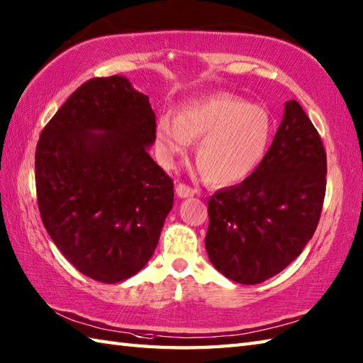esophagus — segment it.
Wrapping results in <instances>:
<instances>
[{"mask_svg":"<svg viewBox=\"0 0 363 363\" xmlns=\"http://www.w3.org/2000/svg\"><path fill=\"white\" fill-rule=\"evenodd\" d=\"M196 194L195 189L189 187L187 184H177L176 186V195L179 198H187V196H194Z\"/></svg>","mask_w":363,"mask_h":363,"instance_id":"34e87169","label":"esophagus"}]
</instances>
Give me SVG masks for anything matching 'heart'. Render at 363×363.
I'll return each instance as SVG.
<instances>
[{
    "instance_id": "b5f03b06",
    "label": "heart",
    "mask_w": 363,
    "mask_h": 363,
    "mask_svg": "<svg viewBox=\"0 0 363 363\" xmlns=\"http://www.w3.org/2000/svg\"><path fill=\"white\" fill-rule=\"evenodd\" d=\"M273 120L264 107L220 94L162 115L156 125V150L162 164H173L191 142L199 140L196 165L215 186H230L256 172L269 148Z\"/></svg>"
}]
</instances>
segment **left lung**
Listing matches in <instances>:
<instances>
[{
  "instance_id": "1",
  "label": "left lung",
  "mask_w": 363,
  "mask_h": 363,
  "mask_svg": "<svg viewBox=\"0 0 363 363\" xmlns=\"http://www.w3.org/2000/svg\"><path fill=\"white\" fill-rule=\"evenodd\" d=\"M326 194V151L295 99L256 172L207 203L206 250L213 267L238 284L281 273L311 240Z\"/></svg>"
}]
</instances>
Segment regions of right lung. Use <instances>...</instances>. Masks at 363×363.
<instances>
[{"label":"right lung","instance_id":"right-lung-1","mask_svg":"<svg viewBox=\"0 0 363 363\" xmlns=\"http://www.w3.org/2000/svg\"><path fill=\"white\" fill-rule=\"evenodd\" d=\"M154 140L150 99L123 76L84 82L38 138L35 190L43 226L91 279L125 281L156 250L174 186L146 151Z\"/></svg>","mask_w":363,"mask_h":363}]
</instances>
